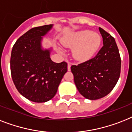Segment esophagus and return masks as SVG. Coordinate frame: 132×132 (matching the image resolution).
<instances>
[{
	"label": "esophagus",
	"instance_id": "esophagus-1",
	"mask_svg": "<svg viewBox=\"0 0 132 132\" xmlns=\"http://www.w3.org/2000/svg\"><path fill=\"white\" fill-rule=\"evenodd\" d=\"M70 63L69 62H68V71H70Z\"/></svg>",
	"mask_w": 132,
	"mask_h": 132
}]
</instances>
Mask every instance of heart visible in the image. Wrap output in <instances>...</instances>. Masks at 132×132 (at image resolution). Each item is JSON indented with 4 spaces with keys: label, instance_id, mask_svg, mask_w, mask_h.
Returning a JSON list of instances; mask_svg holds the SVG:
<instances>
[{
    "label": "heart",
    "instance_id": "obj_1",
    "mask_svg": "<svg viewBox=\"0 0 132 132\" xmlns=\"http://www.w3.org/2000/svg\"><path fill=\"white\" fill-rule=\"evenodd\" d=\"M65 47L73 48L74 57L79 61L88 60L95 54L101 44V37L90 30H83L74 34L62 42Z\"/></svg>",
    "mask_w": 132,
    "mask_h": 132
}]
</instances>
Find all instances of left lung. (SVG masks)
Listing matches in <instances>:
<instances>
[{"instance_id":"8db88e82","label":"left lung","mask_w":132,"mask_h":132,"mask_svg":"<svg viewBox=\"0 0 132 132\" xmlns=\"http://www.w3.org/2000/svg\"><path fill=\"white\" fill-rule=\"evenodd\" d=\"M103 45L96 56L77 65L71 71L79 93L85 98L97 100L110 93L121 73V57L114 38L99 28Z\"/></svg>"}]
</instances>
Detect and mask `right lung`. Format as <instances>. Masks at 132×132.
<instances>
[{"instance_id":"1","label":"right lung","mask_w":132,"mask_h":132,"mask_svg":"<svg viewBox=\"0 0 132 132\" xmlns=\"http://www.w3.org/2000/svg\"><path fill=\"white\" fill-rule=\"evenodd\" d=\"M52 27L45 25L31 28L18 38L11 55V74L16 89L35 102H45L56 94L68 70L66 62L55 63L49 50H43L41 36Z\"/></svg>"}]
</instances>
